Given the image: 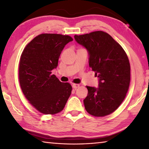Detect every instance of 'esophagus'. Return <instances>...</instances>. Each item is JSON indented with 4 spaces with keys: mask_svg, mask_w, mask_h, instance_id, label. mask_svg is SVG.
I'll use <instances>...</instances> for the list:
<instances>
[{
    "mask_svg": "<svg viewBox=\"0 0 149 149\" xmlns=\"http://www.w3.org/2000/svg\"><path fill=\"white\" fill-rule=\"evenodd\" d=\"M79 87V84H74L72 85V87L74 88V89H76L77 88H78Z\"/></svg>",
    "mask_w": 149,
    "mask_h": 149,
    "instance_id": "esophagus-1",
    "label": "esophagus"
}]
</instances>
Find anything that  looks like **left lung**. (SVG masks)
Masks as SVG:
<instances>
[{"mask_svg": "<svg viewBox=\"0 0 149 149\" xmlns=\"http://www.w3.org/2000/svg\"><path fill=\"white\" fill-rule=\"evenodd\" d=\"M74 38L87 49L89 67L99 77V87L87 86L85 110L94 116H105L114 112L125 99L130 83L129 59L107 33L97 31L75 35Z\"/></svg>", "mask_w": 149, "mask_h": 149, "instance_id": "1", "label": "left lung"}]
</instances>
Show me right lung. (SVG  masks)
<instances>
[{"mask_svg":"<svg viewBox=\"0 0 149 149\" xmlns=\"http://www.w3.org/2000/svg\"><path fill=\"white\" fill-rule=\"evenodd\" d=\"M73 41L68 35L44 33L27 45L19 65L21 89L30 104L45 114H55L64 109L72 93L68 83L60 81L52 70L65 45Z\"/></svg>","mask_w":149,"mask_h":149,"instance_id":"1","label":"right lung"}]
</instances>
